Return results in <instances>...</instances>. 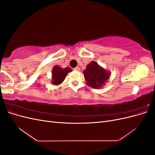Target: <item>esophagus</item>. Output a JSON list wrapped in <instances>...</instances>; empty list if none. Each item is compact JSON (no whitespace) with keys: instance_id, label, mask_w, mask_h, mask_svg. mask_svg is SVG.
I'll use <instances>...</instances> for the list:
<instances>
[{"instance_id":"obj_1","label":"esophagus","mask_w":155,"mask_h":155,"mask_svg":"<svg viewBox=\"0 0 155 155\" xmlns=\"http://www.w3.org/2000/svg\"><path fill=\"white\" fill-rule=\"evenodd\" d=\"M74 70H76V71H79V70H80V68H79L78 67H75L74 68Z\"/></svg>"}]
</instances>
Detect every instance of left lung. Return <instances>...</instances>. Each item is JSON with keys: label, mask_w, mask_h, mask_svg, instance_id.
<instances>
[{"label": "left lung", "mask_w": 155, "mask_h": 155, "mask_svg": "<svg viewBox=\"0 0 155 155\" xmlns=\"http://www.w3.org/2000/svg\"><path fill=\"white\" fill-rule=\"evenodd\" d=\"M87 85L94 88H100L109 79L110 72L104 69L96 61H91L87 64L83 71Z\"/></svg>", "instance_id": "1"}]
</instances>
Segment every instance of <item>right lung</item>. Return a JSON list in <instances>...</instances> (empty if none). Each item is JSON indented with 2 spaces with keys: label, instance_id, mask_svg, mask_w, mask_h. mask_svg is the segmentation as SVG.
<instances>
[{
  "label": "right lung",
  "instance_id": "obj_1",
  "mask_svg": "<svg viewBox=\"0 0 155 155\" xmlns=\"http://www.w3.org/2000/svg\"><path fill=\"white\" fill-rule=\"evenodd\" d=\"M70 72H72V69L70 67L62 68L59 66L55 65V67H54L52 71H51V73H52L51 83H52V85H58L61 83L66 78L67 74Z\"/></svg>",
  "mask_w": 155,
  "mask_h": 155
}]
</instances>
